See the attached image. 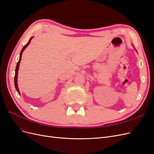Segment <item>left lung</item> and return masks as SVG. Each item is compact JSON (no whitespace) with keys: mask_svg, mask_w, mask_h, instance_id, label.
I'll return each instance as SVG.
<instances>
[{"mask_svg":"<svg viewBox=\"0 0 154 154\" xmlns=\"http://www.w3.org/2000/svg\"><path fill=\"white\" fill-rule=\"evenodd\" d=\"M133 46H134V45H133ZM134 49H135V48H134Z\"/></svg>","mask_w":154,"mask_h":154,"instance_id":"left-lung-1","label":"left lung"}]
</instances>
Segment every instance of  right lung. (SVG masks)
<instances>
[{
  "instance_id": "obj_1",
  "label": "right lung",
  "mask_w": 154,
  "mask_h": 154,
  "mask_svg": "<svg viewBox=\"0 0 154 154\" xmlns=\"http://www.w3.org/2000/svg\"><path fill=\"white\" fill-rule=\"evenodd\" d=\"M33 38V37H31V38L29 39V42H27V44L26 45H24V47L22 48L21 52L20 53V58H19V60H18V62H17V66H16V69H15V78H14V83H15V87L16 88V90L17 91L18 94H20V92H19V89H18V84H17V76H18V69H19V66H20V61H21V58H22V53L23 51H24V49L28 46V45L30 44L31 42V40H32V38Z\"/></svg>"
}]
</instances>
